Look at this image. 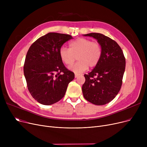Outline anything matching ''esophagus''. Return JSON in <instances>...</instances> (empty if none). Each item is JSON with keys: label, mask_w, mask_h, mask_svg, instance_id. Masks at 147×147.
<instances>
[{"label": "esophagus", "mask_w": 147, "mask_h": 147, "mask_svg": "<svg viewBox=\"0 0 147 147\" xmlns=\"http://www.w3.org/2000/svg\"><path fill=\"white\" fill-rule=\"evenodd\" d=\"M79 76H80V74H79L75 73V78H78V77Z\"/></svg>", "instance_id": "esophagus-1"}]
</instances>
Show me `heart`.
<instances>
[{
	"label": "heart",
	"instance_id": "obj_1",
	"mask_svg": "<svg viewBox=\"0 0 147 147\" xmlns=\"http://www.w3.org/2000/svg\"><path fill=\"white\" fill-rule=\"evenodd\" d=\"M69 49L61 46L59 51L61 61L67 65L74 63L76 57L78 61L69 67L74 73H81L86 71L88 67H95L101 58L102 49L101 44L94 42L86 38H78L69 44Z\"/></svg>",
	"mask_w": 147,
	"mask_h": 147
}]
</instances>
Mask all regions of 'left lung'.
<instances>
[{
    "mask_svg": "<svg viewBox=\"0 0 147 147\" xmlns=\"http://www.w3.org/2000/svg\"><path fill=\"white\" fill-rule=\"evenodd\" d=\"M101 44L102 55L99 63L88 74L82 86L84 98L89 102L102 105L111 102L120 91L125 70L126 59L117 43L102 34H84Z\"/></svg>",
    "mask_w": 147,
    "mask_h": 147,
    "instance_id": "left-lung-1",
    "label": "left lung"
}]
</instances>
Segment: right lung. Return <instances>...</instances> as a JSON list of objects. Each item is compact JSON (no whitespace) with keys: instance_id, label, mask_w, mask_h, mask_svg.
<instances>
[{"instance_id":"right-lung-1","label":"right lung","mask_w":147,"mask_h":147,"mask_svg":"<svg viewBox=\"0 0 147 147\" xmlns=\"http://www.w3.org/2000/svg\"><path fill=\"white\" fill-rule=\"evenodd\" d=\"M73 38L66 34L49 33L36 40L30 47L24 64L27 86L33 98L43 105L58 102L74 78L61 61L59 51Z\"/></svg>"}]
</instances>
